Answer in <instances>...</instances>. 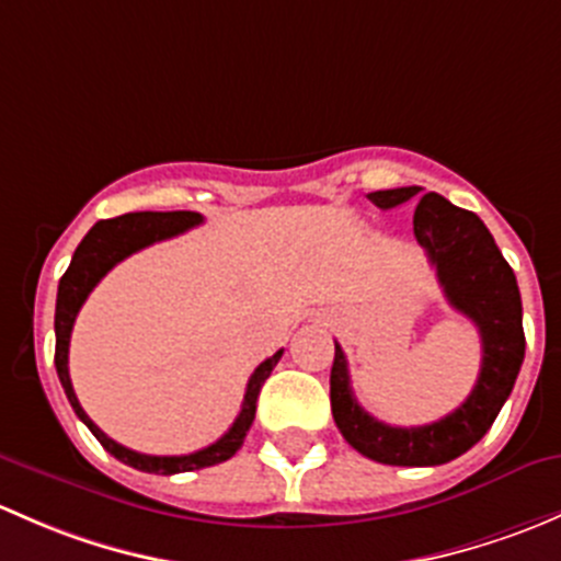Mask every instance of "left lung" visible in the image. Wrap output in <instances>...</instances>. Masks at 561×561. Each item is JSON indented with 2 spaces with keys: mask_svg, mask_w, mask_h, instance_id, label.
<instances>
[{
  "mask_svg": "<svg viewBox=\"0 0 561 561\" xmlns=\"http://www.w3.org/2000/svg\"><path fill=\"white\" fill-rule=\"evenodd\" d=\"M421 186L386 188L367 194L380 210L415 199ZM413 234L435 267L443 294L451 308L467 316L481 332L483 359L476 389L446 419L424 426H389L373 419L356 402L351 389L348 362L334 343L329 400L337 430L367 459L397 467L446 465L470 451L494 424L524 362L522 294L516 275L500 253L486 224L470 210L451 205L446 196L430 192L413 213Z\"/></svg>",
  "mask_w": 561,
  "mask_h": 561,
  "instance_id": "obj_1",
  "label": "left lung"
}]
</instances>
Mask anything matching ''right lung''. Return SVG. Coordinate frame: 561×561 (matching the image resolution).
Here are the masks:
<instances>
[{"mask_svg":"<svg viewBox=\"0 0 561 561\" xmlns=\"http://www.w3.org/2000/svg\"><path fill=\"white\" fill-rule=\"evenodd\" d=\"M202 224L199 213L192 210H172V213H126V216L107 218V221H96L91 227V232L80 240V245L75 248V256L69 262L67 273L59 280V294H56V373H59L61 386H65V394L72 405L78 419L83 421L91 430V435L102 443L107 454H113L115 459L124 461V465L135 467L142 472H161V476H175V472H192L202 470V467H213L218 461L232 459L240 451L242 440H245L248 430L253 424V415H256V400L259 391H262L264 380L270 378L273 367L278 365L283 351L273 354L270 359H264L262 365L253 369L251 380L245 386V397H242L240 415L234 419V424L229 426V432L224 437H218L213 446L202 448V451L186 454V456H148L137 454L131 448H124L121 443L110 440L105 432L94 424V421L85 415V410L80 408L78 397H75L72 380H69V334H72L75 319H78V310L83 308L85 297L94 291V286L100 283L110 270L118 262H124L131 253L142 251V248L153 245V242L175 238V234L186 232V229Z\"/></svg>","mask_w":561,"mask_h":561,"instance_id":"add662e5","label":"right lung"}]
</instances>
